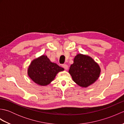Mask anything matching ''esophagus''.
I'll list each match as a JSON object with an SVG mask.
<instances>
[{
    "label": "esophagus",
    "instance_id": "1",
    "mask_svg": "<svg viewBox=\"0 0 124 124\" xmlns=\"http://www.w3.org/2000/svg\"><path fill=\"white\" fill-rule=\"evenodd\" d=\"M62 67L64 68L65 70H68V66L67 64H63L62 65Z\"/></svg>",
    "mask_w": 124,
    "mask_h": 124
}]
</instances>
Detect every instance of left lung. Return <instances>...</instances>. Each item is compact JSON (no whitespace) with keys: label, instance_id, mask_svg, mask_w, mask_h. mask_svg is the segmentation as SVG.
Wrapping results in <instances>:
<instances>
[{"label":"left lung","instance_id":"8db88e82","mask_svg":"<svg viewBox=\"0 0 124 124\" xmlns=\"http://www.w3.org/2000/svg\"><path fill=\"white\" fill-rule=\"evenodd\" d=\"M69 73L75 83L86 88L98 79L101 68L91 56L78 54L73 59V63L71 65Z\"/></svg>","mask_w":124,"mask_h":124}]
</instances>
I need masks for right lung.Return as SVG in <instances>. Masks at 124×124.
<instances>
[{
	"instance_id": "right-lung-1",
	"label": "right lung",
	"mask_w": 124,
	"mask_h": 124,
	"mask_svg": "<svg viewBox=\"0 0 124 124\" xmlns=\"http://www.w3.org/2000/svg\"><path fill=\"white\" fill-rule=\"evenodd\" d=\"M63 70V68L52 62L46 55H42L31 61L28 68V75L34 83L45 86L54 80L58 73Z\"/></svg>"
}]
</instances>
